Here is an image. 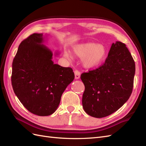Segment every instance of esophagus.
I'll return each instance as SVG.
<instances>
[{
  "label": "esophagus",
  "mask_w": 146,
  "mask_h": 146,
  "mask_svg": "<svg viewBox=\"0 0 146 146\" xmlns=\"http://www.w3.org/2000/svg\"><path fill=\"white\" fill-rule=\"evenodd\" d=\"M74 74H75V78L76 79H79L80 77V72L78 70H76L74 71Z\"/></svg>",
  "instance_id": "1"
}]
</instances>
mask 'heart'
<instances>
[{"label": "heart", "mask_w": 146, "mask_h": 146, "mask_svg": "<svg viewBox=\"0 0 146 146\" xmlns=\"http://www.w3.org/2000/svg\"><path fill=\"white\" fill-rule=\"evenodd\" d=\"M73 52L78 58H82L83 65L88 69L98 67L102 64L108 54L107 48L104 45L94 42H86L75 46ZM64 56L67 58H71V55L68 52H65Z\"/></svg>", "instance_id": "1"}]
</instances>
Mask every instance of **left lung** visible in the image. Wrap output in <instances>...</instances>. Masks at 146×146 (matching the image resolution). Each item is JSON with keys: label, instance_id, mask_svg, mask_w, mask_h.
<instances>
[{"label": "left lung", "instance_id": "obj_1", "mask_svg": "<svg viewBox=\"0 0 146 146\" xmlns=\"http://www.w3.org/2000/svg\"><path fill=\"white\" fill-rule=\"evenodd\" d=\"M135 74V61L125 44L113 43L105 63L81 75L85 111L97 118L116 111L131 96Z\"/></svg>", "mask_w": 146, "mask_h": 146}]
</instances>
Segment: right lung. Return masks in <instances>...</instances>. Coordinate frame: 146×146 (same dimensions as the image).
Segmentation results:
<instances>
[{
    "instance_id": "obj_1",
    "label": "right lung",
    "mask_w": 146,
    "mask_h": 146,
    "mask_svg": "<svg viewBox=\"0 0 146 146\" xmlns=\"http://www.w3.org/2000/svg\"><path fill=\"white\" fill-rule=\"evenodd\" d=\"M42 33L21 42L12 64L13 91L24 107L40 116L54 113L66 88L75 78L70 68L54 64Z\"/></svg>"
}]
</instances>
